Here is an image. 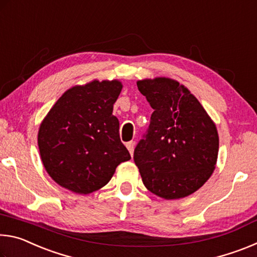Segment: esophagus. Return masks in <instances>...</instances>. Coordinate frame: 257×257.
<instances>
[{"instance_id":"esophagus-1","label":"esophagus","mask_w":257,"mask_h":257,"mask_svg":"<svg viewBox=\"0 0 257 257\" xmlns=\"http://www.w3.org/2000/svg\"><path fill=\"white\" fill-rule=\"evenodd\" d=\"M125 146H127V149H128V151H129V153H130V155L133 156V154H134V149H135V142H128L127 144H125Z\"/></svg>"}]
</instances>
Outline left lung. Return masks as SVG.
<instances>
[{
  "label": "left lung",
  "instance_id": "obj_1",
  "mask_svg": "<svg viewBox=\"0 0 257 257\" xmlns=\"http://www.w3.org/2000/svg\"><path fill=\"white\" fill-rule=\"evenodd\" d=\"M137 87L154 110L134 152L143 182L165 199L188 196L205 184L215 168V124L197 98L176 80H139Z\"/></svg>",
  "mask_w": 257,
  "mask_h": 257
}]
</instances>
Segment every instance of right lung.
Segmentation results:
<instances>
[{
  "label": "right lung",
  "instance_id": "add662e5",
  "mask_svg": "<svg viewBox=\"0 0 257 257\" xmlns=\"http://www.w3.org/2000/svg\"><path fill=\"white\" fill-rule=\"evenodd\" d=\"M121 89L118 80L72 87L47 113L38 147L56 184L77 194L93 193L110 181L121 162L132 159L112 114Z\"/></svg>",
  "mask_w": 257,
  "mask_h": 257
}]
</instances>
